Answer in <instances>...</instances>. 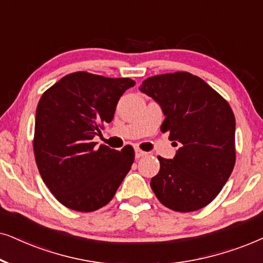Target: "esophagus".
Returning a JSON list of instances; mask_svg holds the SVG:
<instances>
[{"mask_svg": "<svg viewBox=\"0 0 263 263\" xmlns=\"http://www.w3.org/2000/svg\"><path fill=\"white\" fill-rule=\"evenodd\" d=\"M135 154H136V159H141V157L146 155V153L143 152V150H141L139 148H136Z\"/></svg>", "mask_w": 263, "mask_h": 263, "instance_id": "34e87169", "label": "esophagus"}]
</instances>
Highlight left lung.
Segmentation results:
<instances>
[{
  "label": "left lung",
  "instance_id": "8db88e82",
  "mask_svg": "<svg viewBox=\"0 0 263 263\" xmlns=\"http://www.w3.org/2000/svg\"><path fill=\"white\" fill-rule=\"evenodd\" d=\"M164 114L161 132L180 148L172 160L159 156L150 181L164 207L187 213L209 204L229 180L236 162V119L227 101L189 72L145 79L139 87Z\"/></svg>",
  "mask_w": 263,
  "mask_h": 263
}]
</instances>
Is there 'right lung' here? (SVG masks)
Returning <instances> with one entry per match:
<instances>
[{
  "instance_id": "obj_1",
  "label": "right lung",
  "mask_w": 263,
  "mask_h": 263,
  "mask_svg": "<svg viewBox=\"0 0 263 263\" xmlns=\"http://www.w3.org/2000/svg\"><path fill=\"white\" fill-rule=\"evenodd\" d=\"M129 78L87 72L65 76L42 95L36 110L33 152L42 179L55 198L77 212H93L114 197L131 170L135 150L121 152L93 137L113 120Z\"/></svg>"
}]
</instances>
